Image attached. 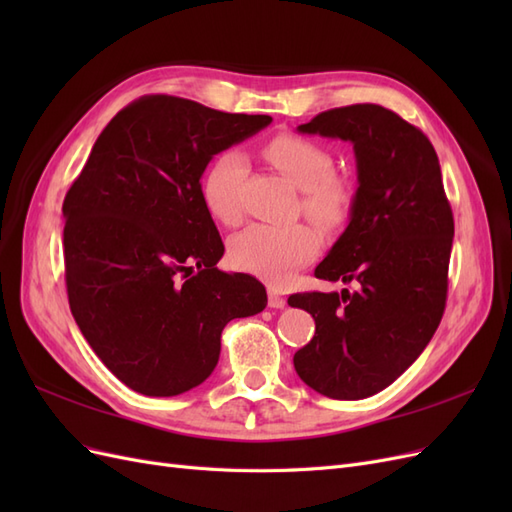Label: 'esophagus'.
Masks as SVG:
<instances>
[{
  "label": "esophagus",
  "instance_id": "esophagus-1",
  "mask_svg": "<svg viewBox=\"0 0 512 512\" xmlns=\"http://www.w3.org/2000/svg\"><path fill=\"white\" fill-rule=\"evenodd\" d=\"M284 305H286V299H284L282 294L277 292L275 288H271V290H269V307L280 309V307H284Z\"/></svg>",
  "mask_w": 512,
  "mask_h": 512
}]
</instances>
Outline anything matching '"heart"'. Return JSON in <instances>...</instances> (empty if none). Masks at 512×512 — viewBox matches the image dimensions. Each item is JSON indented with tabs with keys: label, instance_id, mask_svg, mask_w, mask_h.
Listing matches in <instances>:
<instances>
[{
	"label": "heart",
	"instance_id": "heart-1",
	"mask_svg": "<svg viewBox=\"0 0 512 512\" xmlns=\"http://www.w3.org/2000/svg\"><path fill=\"white\" fill-rule=\"evenodd\" d=\"M273 168L301 190V209L324 230L344 226L352 211V190L333 175V158L303 136L280 134L262 145ZM247 179V160L239 151H224L203 177V200L215 220H241V190ZM320 252L318 232L307 224H252L230 241V262L241 271L284 282L286 277Z\"/></svg>",
	"mask_w": 512,
	"mask_h": 512
}]
</instances>
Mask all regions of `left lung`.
Here are the masks:
<instances>
[{
    "label": "left lung",
    "instance_id": "1",
    "mask_svg": "<svg viewBox=\"0 0 512 512\" xmlns=\"http://www.w3.org/2000/svg\"><path fill=\"white\" fill-rule=\"evenodd\" d=\"M303 134L354 145L350 224L314 275L359 282L348 292H297L288 305L316 320L294 352L299 378L331 399H365L418 359L446 307L455 220L429 138L380 104L331 108Z\"/></svg>",
    "mask_w": 512,
    "mask_h": 512
}]
</instances>
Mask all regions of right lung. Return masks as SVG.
I'll use <instances>...</instances> for the list:
<instances>
[{"label": "right lung", "mask_w": 512, "mask_h": 512, "mask_svg": "<svg viewBox=\"0 0 512 512\" xmlns=\"http://www.w3.org/2000/svg\"><path fill=\"white\" fill-rule=\"evenodd\" d=\"M269 115L222 113L143 96L102 130L64 198L72 316L132 391L173 397L203 384L232 318L267 307L256 277L224 273V243L203 200L209 160L267 128Z\"/></svg>", "instance_id": "add662e5"}]
</instances>
